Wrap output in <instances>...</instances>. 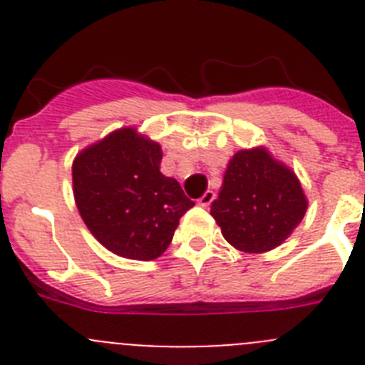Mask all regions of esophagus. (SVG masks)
Instances as JSON below:
<instances>
[{
  "label": "esophagus",
  "mask_w": 365,
  "mask_h": 365,
  "mask_svg": "<svg viewBox=\"0 0 365 365\" xmlns=\"http://www.w3.org/2000/svg\"><path fill=\"white\" fill-rule=\"evenodd\" d=\"M214 199H215V193L212 192V190H208V192L202 193V197L199 199L197 205H199V206H205V208H206V206H210V205H212V201H214Z\"/></svg>",
  "instance_id": "1"
}]
</instances>
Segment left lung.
<instances>
[{
  "instance_id": "left-lung-1",
  "label": "left lung",
  "mask_w": 365,
  "mask_h": 365,
  "mask_svg": "<svg viewBox=\"0 0 365 365\" xmlns=\"http://www.w3.org/2000/svg\"><path fill=\"white\" fill-rule=\"evenodd\" d=\"M305 212L307 197L298 177L265 148L241 150L232 157L219 197L210 206L222 237L248 254L279 247Z\"/></svg>"
}]
</instances>
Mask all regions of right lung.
Segmentation results:
<instances>
[{"label":"right lung","instance_id":"right-lung-1","mask_svg":"<svg viewBox=\"0 0 365 365\" xmlns=\"http://www.w3.org/2000/svg\"><path fill=\"white\" fill-rule=\"evenodd\" d=\"M163 150L122 128L80 151L73 193L86 227L108 250L128 259H157L172 243L179 219L195 202L160 173Z\"/></svg>","mask_w":365,"mask_h":365}]
</instances>
